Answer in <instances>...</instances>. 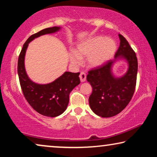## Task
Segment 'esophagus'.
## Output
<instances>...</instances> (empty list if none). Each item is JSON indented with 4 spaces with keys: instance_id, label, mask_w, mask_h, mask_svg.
Here are the masks:
<instances>
[{
    "instance_id": "34e87169",
    "label": "esophagus",
    "mask_w": 157,
    "mask_h": 157,
    "mask_svg": "<svg viewBox=\"0 0 157 157\" xmlns=\"http://www.w3.org/2000/svg\"><path fill=\"white\" fill-rule=\"evenodd\" d=\"M79 77H80V80L81 82H84V81L86 80V74L84 72H81L80 75H79Z\"/></svg>"
}]
</instances>
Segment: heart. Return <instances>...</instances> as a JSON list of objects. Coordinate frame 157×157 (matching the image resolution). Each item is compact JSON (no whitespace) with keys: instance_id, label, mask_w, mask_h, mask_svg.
I'll return each instance as SVG.
<instances>
[{"instance_id":"heart-1","label":"heart","mask_w":157,"mask_h":157,"mask_svg":"<svg viewBox=\"0 0 157 157\" xmlns=\"http://www.w3.org/2000/svg\"><path fill=\"white\" fill-rule=\"evenodd\" d=\"M117 50V44L112 39L104 36H95L78 45L77 51H71L69 59L72 64L78 65L81 62V56H87L88 65L98 67L108 61Z\"/></svg>"}]
</instances>
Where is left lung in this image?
I'll return each instance as SVG.
<instances>
[{
    "label": "left lung",
    "mask_w": 157,
    "mask_h": 157,
    "mask_svg": "<svg viewBox=\"0 0 157 157\" xmlns=\"http://www.w3.org/2000/svg\"><path fill=\"white\" fill-rule=\"evenodd\" d=\"M120 46L115 59L128 62V71L123 76L115 77L111 71L114 61H108L88 72L86 79L92 86L89 102L91 110L104 118L117 115L126 108L134 95L136 83L138 61L136 53L125 38L119 34Z\"/></svg>",
    "instance_id": "1"
}]
</instances>
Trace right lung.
Here are the masks:
<instances>
[{"label":"right lung","mask_w":157,"mask_h":157,"mask_svg":"<svg viewBox=\"0 0 157 157\" xmlns=\"http://www.w3.org/2000/svg\"><path fill=\"white\" fill-rule=\"evenodd\" d=\"M61 28L54 26L43 29L30 36L22 48L18 61V74L24 97L34 110L40 114L56 117L66 111L69 102V94L80 83V73L66 71L53 82L38 84L32 81L25 72L24 59L29 44L34 38L53 33Z\"/></svg>","instance_id":"add662e5"}]
</instances>
